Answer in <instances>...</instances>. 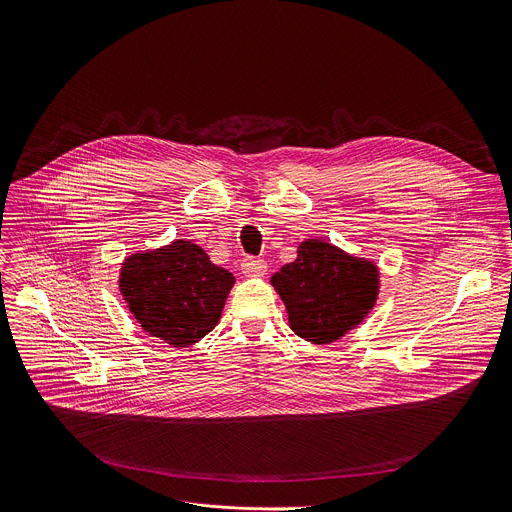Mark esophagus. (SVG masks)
<instances>
[{"label": "esophagus", "mask_w": 512, "mask_h": 512, "mask_svg": "<svg viewBox=\"0 0 512 512\" xmlns=\"http://www.w3.org/2000/svg\"><path fill=\"white\" fill-rule=\"evenodd\" d=\"M241 269L247 277H257V275H263L267 271V263L263 259H255V257H247L243 259L241 263Z\"/></svg>", "instance_id": "esophagus-1"}]
</instances>
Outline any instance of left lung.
I'll return each mask as SVG.
<instances>
[{
  "mask_svg": "<svg viewBox=\"0 0 512 512\" xmlns=\"http://www.w3.org/2000/svg\"><path fill=\"white\" fill-rule=\"evenodd\" d=\"M271 286L286 304L290 329L310 343L327 345L345 337L374 308L380 271L374 261L306 239L296 261L271 275Z\"/></svg>",
  "mask_w": 512,
  "mask_h": 512,
  "instance_id": "1",
  "label": "left lung"
}]
</instances>
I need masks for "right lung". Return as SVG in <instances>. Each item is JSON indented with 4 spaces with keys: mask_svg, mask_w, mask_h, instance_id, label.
Segmentation results:
<instances>
[{
    "mask_svg": "<svg viewBox=\"0 0 512 512\" xmlns=\"http://www.w3.org/2000/svg\"><path fill=\"white\" fill-rule=\"evenodd\" d=\"M118 286L145 333L173 347H188L218 324L235 275L214 265L202 247L175 239L126 257Z\"/></svg>",
    "mask_w": 512,
    "mask_h": 512,
    "instance_id": "right-lung-1",
    "label": "right lung"
}]
</instances>
